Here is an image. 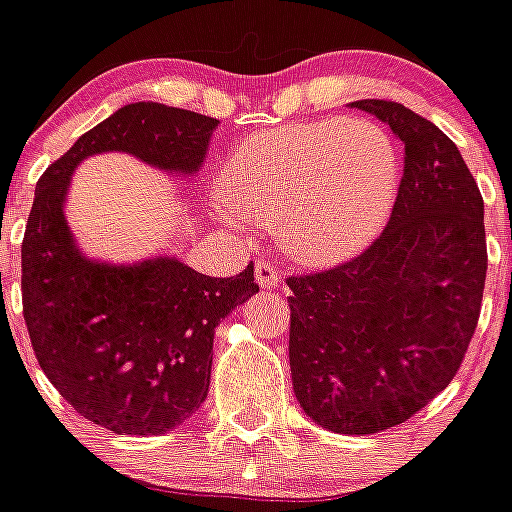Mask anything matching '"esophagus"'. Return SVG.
Masks as SVG:
<instances>
[{"mask_svg": "<svg viewBox=\"0 0 512 512\" xmlns=\"http://www.w3.org/2000/svg\"><path fill=\"white\" fill-rule=\"evenodd\" d=\"M255 275L262 287H277L282 282V267L265 260V257H260V260L255 262Z\"/></svg>", "mask_w": 512, "mask_h": 512, "instance_id": "34e87169", "label": "esophagus"}]
</instances>
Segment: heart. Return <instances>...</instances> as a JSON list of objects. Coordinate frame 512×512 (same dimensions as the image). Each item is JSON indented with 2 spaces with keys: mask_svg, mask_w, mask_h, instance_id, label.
<instances>
[{
  "mask_svg": "<svg viewBox=\"0 0 512 512\" xmlns=\"http://www.w3.org/2000/svg\"><path fill=\"white\" fill-rule=\"evenodd\" d=\"M399 151L369 118L287 123L242 141L220 188L245 218L267 223L292 257L344 260L389 220L399 190ZM225 220H237L225 213Z\"/></svg>",
  "mask_w": 512,
  "mask_h": 512,
  "instance_id": "1",
  "label": "heart"
}]
</instances>
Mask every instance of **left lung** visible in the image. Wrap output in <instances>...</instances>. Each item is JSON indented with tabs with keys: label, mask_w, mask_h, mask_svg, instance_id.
<instances>
[{
	"label": "left lung",
	"mask_w": 512,
	"mask_h": 512,
	"mask_svg": "<svg viewBox=\"0 0 512 512\" xmlns=\"http://www.w3.org/2000/svg\"><path fill=\"white\" fill-rule=\"evenodd\" d=\"M404 143L389 225L354 260L287 277L299 406L334 433L399 426L461 369L483 302V195L456 143L404 103L364 98Z\"/></svg>",
	"instance_id": "obj_1"
}]
</instances>
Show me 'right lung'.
Masks as SVG:
<instances>
[{
  "label": "right lung",
  "mask_w": 512,
  "mask_h": 512,
  "mask_svg": "<svg viewBox=\"0 0 512 512\" xmlns=\"http://www.w3.org/2000/svg\"><path fill=\"white\" fill-rule=\"evenodd\" d=\"M215 126L203 113L128 103L36 183L22 242V307L36 361L81 416L121 436H156L200 409L215 327L260 285L252 265L208 277L173 257L133 267L86 260L64 220L66 188L76 163L103 151L193 173Z\"/></svg>",
  "instance_id": "obj_1"
}]
</instances>
